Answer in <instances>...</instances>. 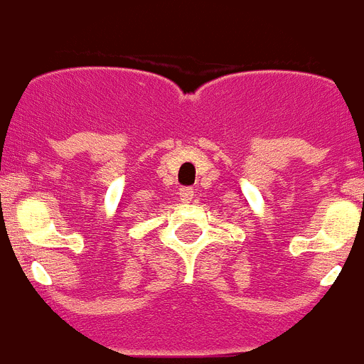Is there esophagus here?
Segmentation results:
<instances>
[{
	"label": "esophagus",
	"mask_w": 364,
	"mask_h": 364,
	"mask_svg": "<svg viewBox=\"0 0 364 364\" xmlns=\"http://www.w3.org/2000/svg\"><path fill=\"white\" fill-rule=\"evenodd\" d=\"M180 199L184 200V203H190V200L193 199V190H191V188H182V190H180Z\"/></svg>",
	"instance_id": "1"
}]
</instances>
